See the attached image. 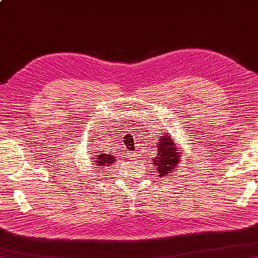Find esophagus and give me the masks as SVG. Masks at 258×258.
I'll use <instances>...</instances> for the list:
<instances>
[{"instance_id": "obj_1", "label": "esophagus", "mask_w": 258, "mask_h": 258, "mask_svg": "<svg viewBox=\"0 0 258 258\" xmlns=\"http://www.w3.org/2000/svg\"><path fill=\"white\" fill-rule=\"evenodd\" d=\"M126 156H127L130 160H134L136 158V153L135 152H130V151H128V153L126 154Z\"/></svg>"}]
</instances>
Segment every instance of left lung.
<instances>
[{"instance_id": "8db88e82", "label": "left lung", "mask_w": 258, "mask_h": 258, "mask_svg": "<svg viewBox=\"0 0 258 258\" xmlns=\"http://www.w3.org/2000/svg\"><path fill=\"white\" fill-rule=\"evenodd\" d=\"M158 134V133H155ZM156 139V151L158 155L152 159V164L156 168V172L159 173V178L168 176L172 171H175V168L180 162L181 149L178 148V144H175V141L170 135L169 132L160 133Z\"/></svg>"}]
</instances>
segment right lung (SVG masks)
<instances>
[{
	"mask_svg": "<svg viewBox=\"0 0 258 258\" xmlns=\"http://www.w3.org/2000/svg\"><path fill=\"white\" fill-rule=\"evenodd\" d=\"M92 141L88 140V142H92ZM90 144H93V143H90ZM89 152H92V151H89ZM89 158H90V160H92L90 162L95 165V168L97 170H103L104 168L107 169V166L112 165L115 161V156L110 155V154H105V153H98V155L92 154V156H89Z\"/></svg>",
	"mask_w": 258,
	"mask_h": 258,
	"instance_id": "right-lung-1",
	"label": "right lung"
}]
</instances>
